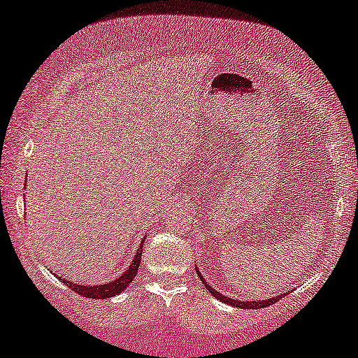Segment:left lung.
<instances>
[{
    "instance_id": "8db88e82",
    "label": "left lung",
    "mask_w": 358,
    "mask_h": 358,
    "mask_svg": "<svg viewBox=\"0 0 358 358\" xmlns=\"http://www.w3.org/2000/svg\"><path fill=\"white\" fill-rule=\"evenodd\" d=\"M195 271H197L200 280H202V283L205 285V288L210 292V295L217 298V300L227 303V305H231V306H236V308H241V310H259V308H266V306H271L273 305V303H277L278 300H282L283 295H278V296H272V298H266V300H252V301H241V300H234V298L231 296H227L223 295V293H220L215 290V288L212 285H208V282L205 280V278L202 277V273L199 272V268L195 267Z\"/></svg>"
}]
</instances>
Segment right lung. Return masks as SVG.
<instances>
[{
    "instance_id": "add662e5",
    "label": "right lung",
    "mask_w": 358,
    "mask_h": 358,
    "mask_svg": "<svg viewBox=\"0 0 358 358\" xmlns=\"http://www.w3.org/2000/svg\"><path fill=\"white\" fill-rule=\"evenodd\" d=\"M145 239H146V236L141 239L140 246H138V249H136L135 257L129 266V268H127V271L122 273L120 277H117L115 280L102 283V285H85V283H75L71 280H65V278H62V282L65 283L66 287H70L73 292L80 293V295H83V296L92 298V300H106V298H112V296L119 295V293L124 292L125 288L130 285V282L134 280L136 272H138L140 261H141V251H143Z\"/></svg>"
}]
</instances>
